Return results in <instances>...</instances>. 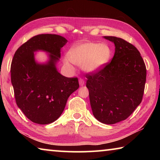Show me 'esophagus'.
<instances>
[{"label": "esophagus", "mask_w": 160, "mask_h": 160, "mask_svg": "<svg viewBox=\"0 0 160 160\" xmlns=\"http://www.w3.org/2000/svg\"><path fill=\"white\" fill-rule=\"evenodd\" d=\"M79 85L81 87L85 85V80L82 79V78H80V79H79Z\"/></svg>", "instance_id": "esophagus-1"}]
</instances>
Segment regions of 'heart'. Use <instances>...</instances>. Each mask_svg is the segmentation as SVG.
<instances>
[{
    "instance_id": "obj_1",
    "label": "heart",
    "mask_w": 160,
    "mask_h": 160,
    "mask_svg": "<svg viewBox=\"0 0 160 160\" xmlns=\"http://www.w3.org/2000/svg\"><path fill=\"white\" fill-rule=\"evenodd\" d=\"M112 50L107 44L95 42L78 43L70 48L64 57V63L71 67L72 63L82 66L84 71L94 73L109 63Z\"/></svg>"
}]
</instances>
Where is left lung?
Masks as SVG:
<instances>
[{"label":"left lung","mask_w":160,"mask_h":160,"mask_svg":"<svg viewBox=\"0 0 160 160\" xmlns=\"http://www.w3.org/2000/svg\"><path fill=\"white\" fill-rule=\"evenodd\" d=\"M104 38L114 44V56L100 71L87 75L86 87L95 118L114 124L126 119L141 103L146 67L133 45L116 37Z\"/></svg>","instance_id":"obj_1"}]
</instances>
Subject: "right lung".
<instances>
[{"mask_svg": "<svg viewBox=\"0 0 160 160\" xmlns=\"http://www.w3.org/2000/svg\"><path fill=\"white\" fill-rule=\"evenodd\" d=\"M68 40L57 34H39L23 44L13 56L10 73L18 107L27 118L48 124L60 117L70 94L79 88L77 78H66L56 64ZM48 53V60L39 63L34 52Z\"/></svg>", "mask_w": 160, "mask_h": 160, "instance_id": "1", "label": "right lung"}]
</instances>
